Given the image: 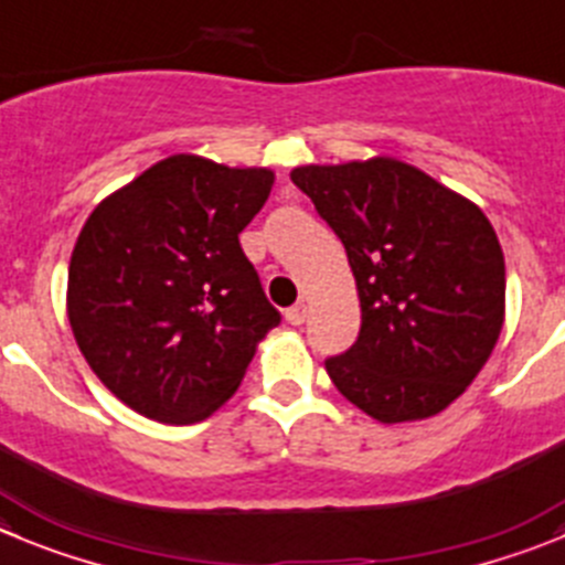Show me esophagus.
<instances>
[{"label": "esophagus", "instance_id": "34e87169", "mask_svg": "<svg viewBox=\"0 0 565 565\" xmlns=\"http://www.w3.org/2000/svg\"><path fill=\"white\" fill-rule=\"evenodd\" d=\"M284 318H287V323L300 326L303 320H307V307H303V303H295V307L287 309V315H284Z\"/></svg>", "mask_w": 565, "mask_h": 565}]
</instances>
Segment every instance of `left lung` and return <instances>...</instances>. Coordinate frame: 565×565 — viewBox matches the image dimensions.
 <instances>
[{"label":"left lung","mask_w":565,"mask_h":565,"mask_svg":"<svg viewBox=\"0 0 565 565\" xmlns=\"http://www.w3.org/2000/svg\"><path fill=\"white\" fill-rule=\"evenodd\" d=\"M345 245L362 329L329 356L334 387L382 424L431 418L477 379L504 323V253L479 205L379 156L295 167Z\"/></svg>","instance_id":"left-lung-1"}]
</instances>
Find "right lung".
<instances>
[{
    "mask_svg": "<svg viewBox=\"0 0 565 565\" xmlns=\"http://www.w3.org/2000/svg\"><path fill=\"white\" fill-rule=\"evenodd\" d=\"M273 178L181 152L108 194L83 225L68 323L99 382L145 418H209L281 323L239 245Z\"/></svg>",
    "mask_w": 565,
    "mask_h": 565,
    "instance_id": "right-lung-1",
    "label": "right lung"
}]
</instances>
